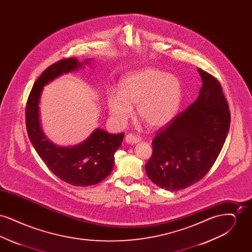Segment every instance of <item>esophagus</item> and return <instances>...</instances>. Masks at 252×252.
I'll list each match as a JSON object with an SVG mask.
<instances>
[{
	"instance_id": "obj_1",
	"label": "esophagus",
	"mask_w": 252,
	"mask_h": 252,
	"mask_svg": "<svg viewBox=\"0 0 252 252\" xmlns=\"http://www.w3.org/2000/svg\"><path fill=\"white\" fill-rule=\"evenodd\" d=\"M141 142V138L138 136H135L133 134H127L126 136V143L129 144H138Z\"/></svg>"
}]
</instances>
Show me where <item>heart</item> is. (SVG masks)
<instances>
[{"instance_id":"b5f03b06","label":"heart","mask_w":252,"mask_h":252,"mask_svg":"<svg viewBox=\"0 0 252 252\" xmlns=\"http://www.w3.org/2000/svg\"><path fill=\"white\" fill-rule=\"evenodd\" d=\"M182 101L180 79L155 68H141L121 78L119 93L108 91L107 108L112 121L124 126L136 114L149 128H160L173 120Z\"/></svg>"}]
</instances>
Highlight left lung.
Returning <instances> with one entry per match:
<instances>
[{"label": "left lung", "instance_id": "left-lung-1", "mask_svg": "<svg viewBox=\"0 0 252 252\" xmlns=\"http://www.w3.org/2000/svg\"><path fill=\"white\" fill-rule=\"evenodd\" d=\"M202 87L197 99L169 126L158 132L147 177L171 192L199 181L216 162L228 136L230 114L221 85L197 69Z\"/></svg>", "mask_w": 252, "mask_h": 252}]
</instances>
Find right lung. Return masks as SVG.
I'll return each instance as SVG.
<instances>
[{
	"instance_id": "1",
	"label": "right lung",
	"mask_w": 252,
	"mask_h": 252,
	"mask_svg": "<svg viewBox=\"0 0 252 252\" xmlns=\"http://www.w3.org/2000/svg\"><path fill=\"white\" fill-rule=\"evenodd\" d=\"M91 60L79 62L76 59H66L50 66L34 84L25 112L28 137L38 156L60 180L81 187L97 184L111 173L114 154L125 134H110L96 128L80 144L60 146L51 142L41 128L39 102L44 86L65 73L79 70Z\"/></svg>"
}]
</instances>
